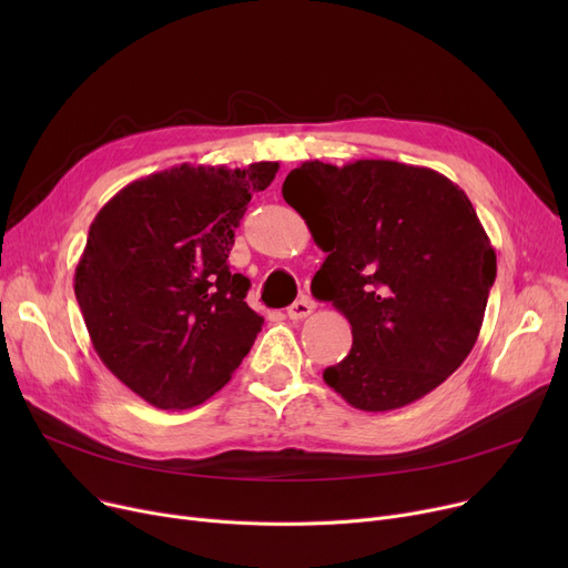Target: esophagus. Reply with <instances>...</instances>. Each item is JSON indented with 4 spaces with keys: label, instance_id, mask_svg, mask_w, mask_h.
Returning a JSON list of instances; mask_svg holds the SVG:
<instances>
[{
    "label": "esophagus",
    "instance_id": "1",
    "mask_svg": "<svg viewBox=\"0 0 568 568\" xmlns=\"http://www.w3.org/2000/svg\"><path fill=\"white\" fill-rule=\"evenodd\" d=\"M315 311V304L308 300V296H302V300H296L290 308H287V317L290 320H304Z\"/></svg>",
    "mask_w": 568,
    "mask_h": 568
}]
</instances>
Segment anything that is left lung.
Returning <instances> with one entry per match:
<instances>
[{"mask_svg":"<svg viewBox=\"0 0 568 568\" xmlns=\"http://www.w3.org/2000/svg\"><path fill=\"white\" fill-rule=\"evenodd\" d=\"M283 197L326 253L311 290L352 324V349L324 382L364 412L437 389L479 338L497 274L465 191L430 168L362 159L306 161Z\"/></svg>","mask_w":568,"mask_h":568,"instance_id":"1","label":"left lung"}]
</instances>
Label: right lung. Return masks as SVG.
I'll return each instance as SVG.
<instances>
[{
  "instance_id": "obj_1",
  "label": "right lung",
  "mask_w": 568,
  "mask_h": 568,
  "mask_svg": "<svg viewBox=\"0 0 568 568\" xmlns=\"http://www.w3.org/2000/svg\"><path fill=\"white\" fill-rule=\"evenodd\" d=\"M278 163L174 165L135 179L89 225L73 290L108 371L159 409L212 398L251 352L264 317L232 274L234 227Z\"/></svg>"
}]
</instances>
